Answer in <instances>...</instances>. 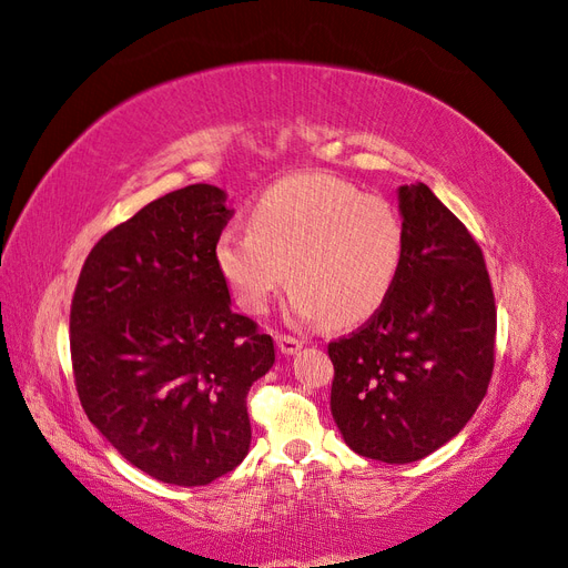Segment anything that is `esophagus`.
Returning a JSON list of instances; mask_svg holds the SVG:
<instances>
[{
  "label": "esophagus",
  "instance_id": "34e87169",
  "mask_svg": "<svg viewBox=\"0 0 568 568\" xmlns=\"http://www.w3.org/2000/svg\"><path fill=\"white\" fill-rule=\"evenodd\" d=\"M275 345H278V351L283 355H297L302 351L304 343L293 338V336H278V338H275Z\"/></svg>",
  "mask_w": 568,
  "mask_h": 568
}]
</instances>
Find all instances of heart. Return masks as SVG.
Wrapping results in <instances>:
<instances>
[{
    "instance_id": "1",
    "label": "heart",
    "mask_w": 568,
    "mask_h": 568,
    "mask_svg": "<svg viewBox=\"0 0 568 568\" xmlns=\"http://www.w3.org/2000/svg\"><path fill=\"white\" fill-rule=\"evenodd\" d=\"M250 221L225 225L213 246L215 268L246 314H264L290 278L285 307L295 322L353 326L379 312L396 285L405 225L384 196L302 172L261 192Z\"/></svg>"
}]
</instances>
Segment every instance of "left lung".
<instances>
[{
    "instance_id": "obj_1",
    "label": "left lung",
    "mask_w": 568,
    "mask_h": 568,
    "mask_svg": "<svg viewBox=\"0 0 568 568\" xmlns=\"http://www.w3.org/2000/svg\"><path fill=\"white\" fill-rule=\"evenodd\" d=\"M405 252L390 295L328 345L331 415L355 454L390 465L434 454L468 425L494 369L483 250L427 184L398 186Z\"/></svg>"
}]
</instances>
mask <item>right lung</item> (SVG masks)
<instances>
[{
    "label": "right lung",
    "mask_w": 568,
    "mask_h": 568,
    "mask_svg": "<svg viewBox=\"0 0 568 568\" xmlns=\"http://www.w3.org/2000/svg\"><path fill=\"white\" fill-rule=\"evenodd\" d=\"M227 194L189 184L100 240L71 302L77 390L95 429L160 483L201 487L250 454L246 394L273 338L232 310L215 268Z\"/></svg>",
    "instance_id": "obj_1"
}]
</instances>
